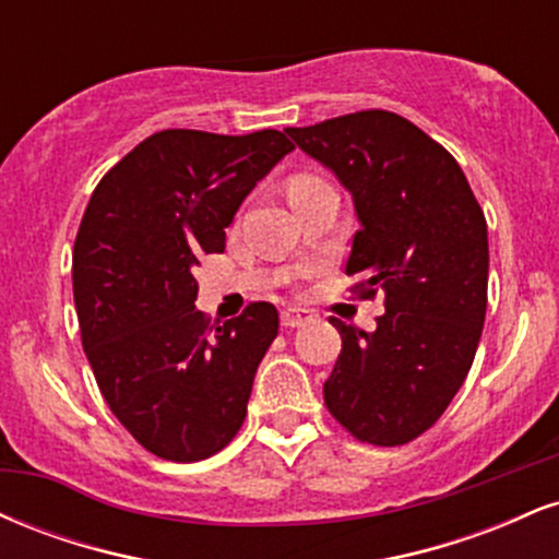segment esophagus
<instances>
[{"label":"esophagus","mask_w":559,"mask_h":559,"mask_svg":"<svg viewBox=\"0 0 559 559\" xmlns=\"http://www.w3.org/2000/svg\"><path fill=\"white\" fill-rule=\"evenodd\" d=\"M310 320L312 312L301 310V307H286V310L281 312V325H284V329H299V325L310 323Z\"/></svg>","instance_id":"34e87169"}]
</instances>
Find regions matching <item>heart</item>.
<instances>
[{
    "label": "heart",
    "mask_w": 559,
    "mask_h": 559,
    "mask_svg": "<svg viewBox=\"0 0 559 559\" xmlns=\"http://www.w3.org/2000/svg\"><path fill=\"white\" fill-rule=\"evenodd\" d=\"M312 181H320V178H316V176H299V178H294L292 186H305V183H312Z\"/></svg>",
    "instance_id": "b5f03b06"
}]
</instances>
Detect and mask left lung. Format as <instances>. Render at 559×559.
<instances>
[{
    "instance_id": "obj_1",
    "label": "left lung",
    "mask_w": 559,
    "mask_h": 559,
    "mask_svg": "<svg viewBox=\"0 0 559 559\" xmlns=\"http://www.w3.org/2000/svg\"><path fill=\"white\" fill-rule=\"evenodd\" d=\"M338 176L360 230L346 275L360 299L383 292L373 333L329 318L342 355L323 383L329 413L376 447L418 439L463 386L486 318V217L463 168L407 118L360 110L286 128Z\"/></svg>"
}]
</instances>
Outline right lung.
I'll use <instances>...</instances> for the list:
<instances>
[{"mask_svg":"<svg viewBox=\"0 0 559 559\" xmlns=\"http://www.w3.org/2000/svg\"><path fill=\"white\" fill-rule=\"evenodd\" d=\"M294 144L281 131L152 133L96 183L73 247L81 342L112 415L146 452L197 463L230 444L278 312L210 323L199 258L226 249L243 197Z\"/></svg>","mask_w":559,"mask_h":559,"instance_id":"obj_1","label":"right lung"}]
</instances>
